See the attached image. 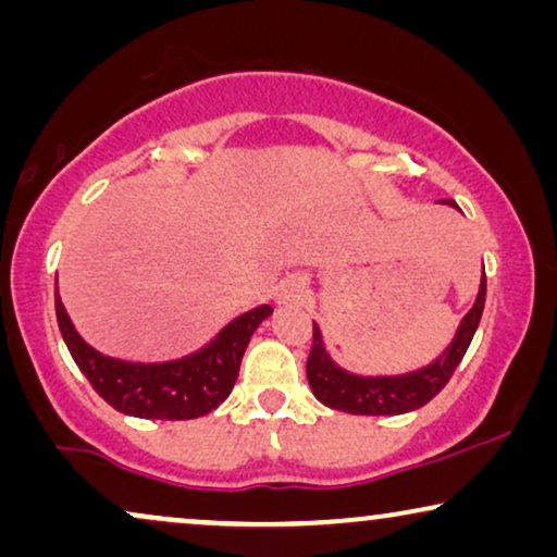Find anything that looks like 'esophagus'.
Wrapping results in <instances>:
<instances>
[{
  "mask_svg": "<svg viewBox=\"0 0 557 557\" xmlns=\"http://www.w3.org/2000/svg\"><path fill=\"white\" fill-rule=\"evenodd\" d=\"M307 296H309V286L301 276H288L286 281H281L276 288L278 307H299V304L307 301Z\"/></svg>",
  "mask_w": 557,
  "mask_h": 557,
  "instance_id": "esophagus-1",
  "label": "esophagus"
}]
</instances>
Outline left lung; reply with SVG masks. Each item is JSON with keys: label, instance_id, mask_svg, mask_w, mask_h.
<instances>
[{"label": "left lung", "instance_id": "1", "mask_svg": "<svg viewBox=\"0 0 557 557\" xmlns=\"http://www.w3.org/2000/svg\"><path fill=\"white\" fill-rule=\"evenodd\" d=\"M451 208H459L454 200H448ZM486 299V276L482 273V284H479V294L474 307L469 314L461 319L459 330H456L451 345L441 352L431 364L421 370L406 372V375H377L364 377L355 375L339 368L326 352L322 332L314 324V342H311V352L307 360V380L311 393L317 395L319 403L330 406L334 410H345L352 416H400L410 413V410L423 408L425 403L444 391L448 380H451L454 370L459 368L461 357L474 339V332L479 326L484 311Z\"/></svg>", "mask_w": 557, "mask_h": 557}]
</instances>
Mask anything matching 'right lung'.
<instances>
[{"mask_svg":"<svg viewBox=\"0 0 557 557\" xmlns=\"http://www.w3.org/2000/svg\"><path fill=\"white\" fill-rule=\"evenodd\" d=\"M271 307H256L235 317L215 339L197 352L166 362H128L98 352L75 332L55 292V314L67 352L94 391L119 413L151 421H189L208 416L231 395L250 337Z\"/></svg>","mask_w":557,"mask_h":557,"instance_id":"1","label":"right lung"}]
</instances>
